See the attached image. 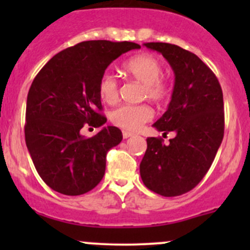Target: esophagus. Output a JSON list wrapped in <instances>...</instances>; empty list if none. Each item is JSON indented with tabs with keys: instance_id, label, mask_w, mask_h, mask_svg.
<instances>
[{
	"instance_id": "34e87169",
	"label": "esophagus",
	"mask_w": 250,
	"mask_h": 250,
	"mask_svg": "<svg viewBox=\"0 0 250 250\" xmlns=\"http://www.w3.org/2000/svg\"><path fill=\"white\" fill-rule=\"evenodd\" d=\"M122 134H123V138H125V139H127V138L132 137L133 133H132V132H127V130H125V132H123Z\"/></svg>"
}]
</instances>
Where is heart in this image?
I'll return each instance as SVG.
<instances>
[{"instance_id":"b5f03b06","label":"heart","mask_w":250,"mask_h":250,"mask_svg":"<svg viewBox=\"0 0 250 250\" xmlns=\"http://www.w3.org/2000/svg\"><path fill=\"white\" fill-rule=\"evenodd\" d=\"M125 74L144 84L143 97L153 102H162L169 93V87L162 77L163 65L151 54H139L125 62ZM100 98L106 104H113L118 99V82L111 72H105L99 81ZM153 117L148 105H121L110 112V120L117 127L125 130L139 129L144 123Z\"/></svg>"}]
</instances>
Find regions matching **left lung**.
Masks as SVG:
<instances>
[{
  "instance_id": "left-lung-1",
  "label": "left lung",
  "mask_w": 250,
  "mask_h": 250,
  "mask_svg": "<svg viewBox=\"0 0 250 250\" xmlns=\"http://www.w3.org/2000/svg\"><path fill=\"white\" fill-rule=\"evenodd\" d=\"M144 46L160 52L174 71L172 99L153 127L175 137L167 145L161 138L146 139L140 175L148 190L174 197L192 190L215 158L225 128L223 90L214 72L193 53L163 42Z\"/></svg>"
}]
</instances>
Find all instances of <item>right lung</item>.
Here are the masks:
<instances>
[{
    "label": "right lung",
    "mask_w": 250,
    "mask_h": 250,
    "mask_svg": "<svg viewBox=\"0 0 250 250\" xmlns=\"http://www.w3.org/2000/svg\"><path fill=\"white\" fill-rule=\"evenodd\" d=\"M134 42H81L55 54L32 82L26 100L25 141L37 173L57 192L78 196L102 181L106 153L122 141V132L107 125L92 138L83 125L102 127L106 117L99 81Z\"/></svg>",
    "instance_id": "right-lung-1"
}]
</instances>
